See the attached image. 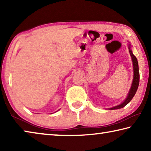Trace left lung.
<instances>
[{
	"label": "left lung",
	"mask_w": 151,
	"mask_h": 151,
	"mask_svg": "<svg viewBox=\"0 0 151 151\" xmlns=\"http://www.w3.org/2000/svg\"><path fill=\"white\" fill-rule=\"evenodd\" d=\"M128 47H129V53H130V55H131V57L132 66H133V79H132V85L131 86V88H130V90L129 91V93H128L126 99H124V101L122 102V103L119 104V105L114 106L113 107H112V108L107 109L109 110H115V109L123 108L124 106H126L127 104L128 103H129L130 101L132 100V99L134 97V94H136V92L137 91L138 87H139V79H140V75H139V64H138L137 58L133 55V53H132V51L131 49V45L130 43H129Z\"/></svg>",
	"instance_id": "1"
}]
</instances>
